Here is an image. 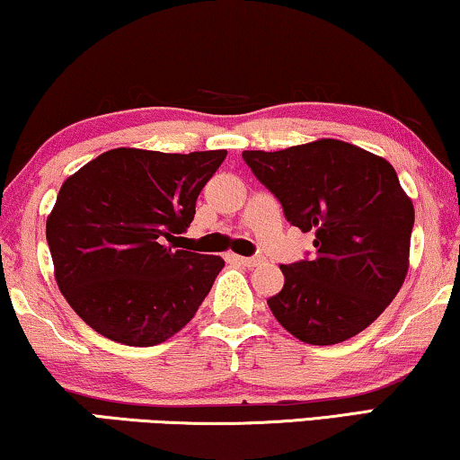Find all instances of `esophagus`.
<instances>
[{
    "instance_id": "1",
    "label": "esophagus",
    "mask_w": 460,
    "mask_h": 460,
    "mask_svg": "<svg viewBox=\"0 0 460 460\" xmlns=\"http://www.w3.org/2000/svg\"><path fill=\"white\" fill-rule=\"evenodd\" d=\"M233 261L243 264V267H256V264H261V258L256 256H233Z\"/></svg>"
}]
</instances>
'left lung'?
Wrapping results in <instances>:
<instances>
[{
	"mask_svg": "<svg viewBox=\"0 0 460 460\" xmlns=\"http://www.w3.org/2000/svg\"><path fill=\"white\" fill-rule=\"evenodd\" d=\"M314 256L281 264L275 319L300 341L332 346L384 313L409 270L415 208L387 160L340 139L242 154Z\"/></svg>",
	"mask_w": 460,
	"mask_h": 460,
	"instance_id": "8db88e82",
	"label": "left lung"
}]
</instances>
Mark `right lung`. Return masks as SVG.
<instances>
[{"label":"right lung","instance_id":"add662e5","mask_svg":"<svg viewBox=\"0 0 460 460\" xmlns=\"http://www.w3.org/2000/svg\"><path fill=\"white\" fill-rule=\"evenodd\" d=\"M227 152H103L64 181L48 217L58 288L103 338L156 346L198 313L221 256L174 250Z\"/></svg>","mask_w":460,"mask_h":460}]
</instances>
